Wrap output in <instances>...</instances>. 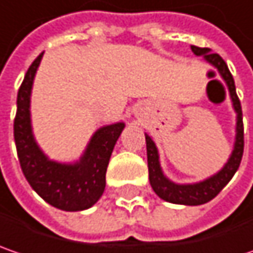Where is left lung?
<instances>
[{"instance_id":"8db88e82","label":"left lung","mask_w":253,"mask_h":253,"mask_svg":"<svg viewBox=\"0 0 253 253\" xmlns=\"http://www.w3.org/2000/svg\"><path fill=\"white\" fill-rule=\"evenodd\" d=\"M195 55H202L206 63L219 71L222 80L226 83L228 90H229L230 101L232 107L236 113V128H235V143H233V150L230 153L228 162L223 165V168L215 174L203 179L196 183H174L170 180L160 166V157H159V150H157L155 141L149 134L144 133L146 136V149H147V166H149V180L152 189L155 190L157 196L160 199L176 205H186V206H198L203 205L206 202L212 201L216 195L229 183V180L236 173L242 155H244V123H242V107L241 101L236 96V88H235V82L230 74L229 68L223 58L211 52V48H201L196 45L190 47Z\"/></svg>"}]
</instances>
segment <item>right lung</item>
Here are the masks:
<instances>
[{"mask_svg":"<svg viewBox=\"0 0 253 253\" xmlns=\"http://www.w3.org/2000/svg\"><path fill=\"white\" fill-rule=\"evenodd\" d=\"M42 54L38 55L25 73L17 96L14 140L18 160L30 186L47 203L67 212L85 211L104 192L109 160L126 125L117 122L97 128L82 157L73 163L51 160L41 150L34 137L30 110L31 90Z\"/></svg>","mask_w":253,"mask_h":253,"instance_id":"right-lung-1","label":"right lung"}]
</instances>
